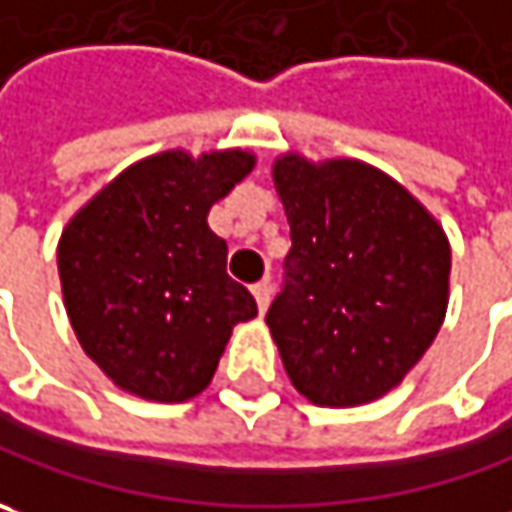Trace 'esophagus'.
Masks as SVG:
<instances>
[{"instance_id": "esophagus-1", "label": "esophagus", "mask_w": 512, "mask_h": 512, "mask_svg": "<svg viewBox=\"0 0 512 512\" xmlns=\"http://www.w3.org/2000/svg\"><path fill=\"white\" fill-rule=\"evenodd\" d=\"M252 295H255L257 300V309H260V312H266V309H269V298H272V286H269V280H260V283H255V286H252Z\"/></svg>"}]
</instances>
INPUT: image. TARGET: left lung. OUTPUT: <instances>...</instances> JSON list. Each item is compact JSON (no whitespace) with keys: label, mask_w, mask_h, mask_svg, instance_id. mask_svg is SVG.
Returning a JSON list of instances; mask_svg holds the SVG:
<instances>
[{"label":"left lung","mask_w":512,"mask_h":512,"mask_svg":"<svg viewBox=\"0 0 512 512\" xmlns=\"http://www.w3.org/2000/svg\"><path fill=\"white\" fill-rule=\"evenodd\" d=\"M292 229L266 312L283 369L318 407L395 389L435 341L450 300V240L381 168L286 151L272 166Z\"/></svg>","instance_id":"left-lung-1"}]
</instances>
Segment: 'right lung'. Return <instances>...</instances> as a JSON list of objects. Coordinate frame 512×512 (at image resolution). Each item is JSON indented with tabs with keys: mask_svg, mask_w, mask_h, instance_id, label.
I'll return each mask as SVG.
<instances>
[{
	"mask_svg": "<svg viewBox=\"0 0 512 512\" xmlns=\"http://www.w3.org/2000/svg\"><path fill=\"white\" fill-rule=\"evenodd\" d=\"M255 168L223 148L151 154L120 171L68 226L56 266L79 346L125 392L180 404L212 384L240 321L257 315L226 275V240L209 209Z\"/></svg>",
	"mask_w": 512,
	"mask_h": 512,
	"instance_id": "add662e5",
	"label": "right lung"
}]
</instances>
